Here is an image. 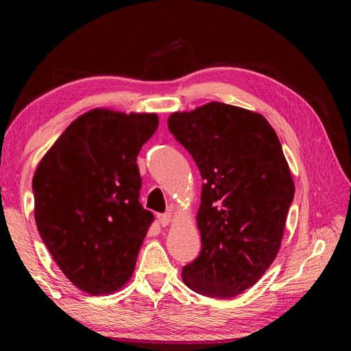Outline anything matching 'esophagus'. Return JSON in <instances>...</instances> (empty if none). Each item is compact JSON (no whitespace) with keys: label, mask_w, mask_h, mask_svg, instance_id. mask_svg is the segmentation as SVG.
Listing matches in <instances>:
<instances>
[{"label":"esophagus","mask_w":351,"mask_h":351,"mask_svg":"<svg viewBox=\"0 0 351 351\" xmlns=\"http://www.w3.org/2000/svg\"><path fill=\"white\" fill-rule=\"evenodd\" d=\"M160 225L161 226H169L171 221H173V215H171V213H166V214H161L160 215Z\"/></svg>","instance_id":"obj_1"}]
</instances>
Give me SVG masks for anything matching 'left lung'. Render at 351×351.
<instances>
[{
    "mask_svg": "<svg viewBox=\"0 0 351 351\" xmlns=\"http://www.w3.org/2000/svg\"><path fill=\"white\" fill-rule=\"evenodd\" d=\"M167 125L204 180L202 249L182 280L199 294L230 299L255 285L280 249L294 199L280 141L264 116L221 102L176 111Z\"/></svg>",
    "mask_w": 351,
    "mask_h": 351,
    "instance_id": "8db88e82",
    "label": "left lung"
}]
</instances>
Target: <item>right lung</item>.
<instances>
[{
  "label": "right lung",
  "instance_id": "1",
  "mask_svg": "<svg viewBox=\"0 0 351 351\" xmlns=\"http://www.w3.org/2000/svg\"><path fill=\"white\" fill-rule=\"evenodd\" d=\"M155 113L95 108L77 117L33 176L34 219L51 256L90 295L121 289L134 273L154 214L138 202L137 155Z\"/></svg>",
  "mask_w": 351,
  "mask_h": 351
}]
</instances>
